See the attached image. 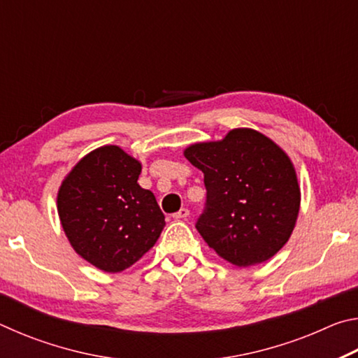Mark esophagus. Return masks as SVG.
I'll return each instance as SVG.
<instances>
[{"instance_id":"34e87169","label":"esophagus","mask_w":358,"mask_h":358,"mask_svg":"<svg viewBox=\"0 0 358 358\" xmlns=\"http://www.w3.org/2000/svg\"><path fill=\"white\" fill-rule=\"evenodd\" d=\"M187 216H189V210L187 208H181L180 211H177V213L172 215L173 220H186Z\"/></svg>"}]
</instances>
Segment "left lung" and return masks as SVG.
<instances>
[{
	"label": "left lung",
	"mask_w": 358,
	"mask_h": 358,
	"mask_svg": "<svg viewBox=\"0 0 358 358\" xmlns=\"http://www.w3.org/2000/svg\"><path fill=\"white\" fill-rule=\"evenodd\" d=\"M185 156L203 172L207 201L196 229L208 246L237 266L273 257L300 208L286 153L257 131L234 129L221 142L191 145Z\"/></svg>",
	"instance_id": "1"
}]
</instances>
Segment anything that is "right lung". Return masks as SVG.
Returning a JSON list of instances; mask_svg holds the SVG:
<instances>
[{
  "label": "right lung",
  "mask_w": 358,
  "mask_h": 358,
  "mask_svg": "<svg viewBox=\"0 0 358 358\" xmlns=\"http://www.w3.org/2000/svg\"><path fill=\"white\" fill-rule=\"evenodd\" d=\"M142 166L108 145L87 155L58 192V215L77 254L107 273L136 264L166 226L155 194L138 186Z\"/></svg>",
  "instance_id": "add662e5"
}]
</instances>
